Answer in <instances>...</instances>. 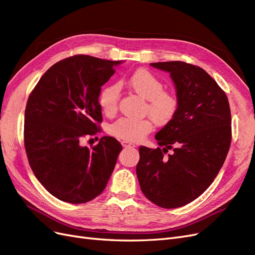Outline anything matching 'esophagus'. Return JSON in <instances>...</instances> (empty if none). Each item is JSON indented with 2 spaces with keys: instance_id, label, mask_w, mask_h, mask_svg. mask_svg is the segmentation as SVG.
I'll return each instance as SVG.
<instances>
[{
  "instance_id": "esophagus-1",
  "label": "esophagus",
  "mask_w": 255,
  "mask_h": 255,
  "mask_svg": "<svg viewBox=\"0 0 255 255\" xmlns=\"http://www.w3.org/2000/svg\"><path fill=\"white\" fill-rule=\"evenodd\" d=\"M121 143L123 146H125V148H132V146H135L134 143L129 142V141H126V140H123Z\"/></svg>"
}]
</instances>
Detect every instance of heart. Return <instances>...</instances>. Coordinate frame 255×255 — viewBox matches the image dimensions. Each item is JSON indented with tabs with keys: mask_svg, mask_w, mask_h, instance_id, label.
Segmentation results:
<instances>
[{
	"mask_svg": "<svg viewBox=\"0 0 255 255\" xmlns=\"http://www.w3.org/2000/svg\"><path fill=\"white\" fill-rule=\"evenodd\" d=\"M128 88L138 96L146 100L145 114H149L153 121L158 126H165L170 122L179 109V99L172 91L165 90L164 84L156 75L145 69H138L130 74L126 81ZM120 88L117 84H109L99 94L98 102L100 109L112 116L118 109ZM153 128L150 118L129 119L121 118L113 123L110 133L126 141L141 140Z\"/></svg>",
	"mask_w": 255,
	"mask_h": 255,
	"instance_id": "obj_1",
	"label": "heart"
}]
</instances>
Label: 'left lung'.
<instances>
[{
	"label": "left lung",
	"mask_w": 255,
	"mask_h": 255,
	"mask_svg": "<svg viewBox=\"0 0 255 255\" xmlns=\"http://www.w3.org/2000/svg\"><path fill=\"white\" fill-rule=\"evenodd\" d=\"M170 73L179 109L155 139L159 148L141 145L136 173L141 191L164 208L194 201L217 176L231 145V110L219 85L202 68L184 61L152 63ZM172 149V154H164Z\"/></svg>",
	"instance_id": "left-lung-1"
}]
</instances>
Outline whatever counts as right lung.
Listing matches in <instances>:
<instances>
[{
	"instance_id": "add662e5",
	"label": "right lung",
	"mask_w": 255,
	"mask_h": 255,
	"mask_svg": "<svg viewBox=\"0 0 255 255\" xmlns=\"http://www.w3.org/2000/svg\"><path fill=\"white\" fill-rule=\"evenodd\" d=\"M122 61L74 55L53 65L28 97L24 145L30 168L52 196L86 203L106 187L122 145L104 136L92 149L83 138L100 132L101 87Z\"/></svg>"
}]
</instances>
